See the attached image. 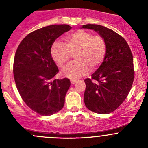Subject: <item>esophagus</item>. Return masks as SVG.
<instances>
[{
    "instance_id": "34e87169",
    "label": "esophagus",
    "mask_w": 148,
    "mask_h": 148,
    "mask_svg": "<svg viewBox=\"0 0 148 148\" xmlns=\"http://www.w3.org/2000/svg\"><path fill=\"white\" fill-rule=\"evenodd\" d=\"M70 81H71V84H75V83H76V81H77V80L74 79H72L70 80Z\"/></svg>"
}]
</instances>
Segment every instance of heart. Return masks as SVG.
<instances>
[{"mask_svg":"<svg viewBox=\"0 0 148 148\" xmlns=\"http://www.w3.org/2000/svg\"><path fill=\"white\" fill-rule=\"evenodd\" d=\"M65 45L56 41L51 48L54 62L63 69L75 53L76 60L62 71L64 76L69 79L86 75L89 68L94 70L101 64L106 52V44L102 37L93 35L89 31L79 30L64 37Z\"/></svg>","mask_w":148,"mask_h":148,"instance_id":"1","label":"heart"}]
</instances>
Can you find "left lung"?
<instances>
[{"label":"left lung","instance_id":"obj_1","mask_svg":"<svg viewBox=\"0 0 148 148\" xmlns=\"http://www.w3.org/2000/svg\"><path fill=\"white\" fill-rule=\"evenodd\" d=\"M83 28L98 32L105 40L106 52L100 67L84 80V102L91 111L108 114L125 101L134 79L133 56L130 46L121 35L109 28L96 24H86Z\"/></svg>","mask_w":148,"mask_h":148}]
</instances>
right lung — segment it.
I'll list each match as a JSON object with an SVG mask.
<instances>
[{
	"label": "right lung",
	"mask_w": 148,
	"mask_h": 148,
	"mask_svg": "<svg viewBox=\"0 0 148 148\" xmlns=\"http://www.w3.org/2000/svg\"><path fill=\"white\" fill-rule=\"evenodd\" d=\"M69 25H51L26 35L14 56L13 73L22 99L30 109L43 116L62 108L70 81L53 79L59 70L51 55V48L58 37L69 31Z\"/></svg>",
	"instance_id": "obj_1"
}]
</instances>
